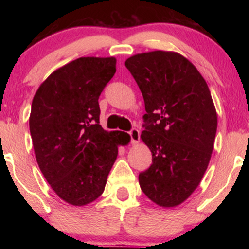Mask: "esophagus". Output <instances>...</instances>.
Segmentation results:
<instances>
[{
  "label": "esophagus",
  "mask_w": 249,
  "mask_h": 249,
  "mask_svg": "<svg viewBox=\"0 0 249 249\" xmlns=\"http://www.w3.org/2000/svg\"><path fill=\"white\" fill-rule=\"evenodd\" d=\"M129 135H130V138H131V144L132 145L138 144L139 136H141V134H139V130H137V129H131V130L129 131Z\"/></svg>",
  "instance_id": "esophagus-1"
}]
</instances>
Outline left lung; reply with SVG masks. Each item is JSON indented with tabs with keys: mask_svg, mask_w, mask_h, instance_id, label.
<instances>
[{
	"mask_svg": "<svg viewBox=\"0 0 249 249\" xmlns=\"http://www.w3.org/2000/svg\"><path fill=\"white\" fill-rule=\"evenodd\" d=\"M145 102L141 138L152 165L139 173L146 196L162 207L185 202L202 181L214 148L217 114L196 67L172 51H152L125 60Z\"/></svg>",
	"mask_w": 249,
	"mask_h": 249,
	"instance_id": "obj_1",
	"label": "left lung"
}]
</instances>
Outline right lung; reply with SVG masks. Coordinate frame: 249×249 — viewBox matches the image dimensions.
<instances>
[{"label":"right lung","instance_id":"right-lung-1","mask_svg":"<svg viewBox=\"0 0 249 249\" xmlns=\"http://www.w3.org/2000/svg\"><path fill=\"white\" fill-rule=\"evenodd\" d=\"M117 59L87 56L53 71L33 98L29 129L36 161L54 193L73 206L93 203L130 136L100 125L98 97Z\"/></svg>","mask_w":249,"mask_h":249}]
</instances>
